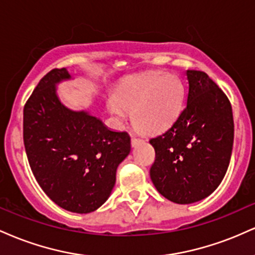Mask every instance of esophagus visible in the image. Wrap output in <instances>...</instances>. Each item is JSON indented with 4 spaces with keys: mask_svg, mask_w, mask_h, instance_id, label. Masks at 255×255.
Masks as SVG:
<instances>
[{
    "mask_svg": "<svg viewBox=\"0 0 255 255\" xmlns=\"http://www.w3.org/2000/svg\"><path fill=\"white\" fill-rule=\"evenodd\" d=\"M142 142V140L141 139H137V137H131V140H130V144H131V146H133V147H135L136 145H139V144H141Z\"/></svg>",
    "mask_w": 255,
    "mask_h": 255,
    "instance_id": "esophagus-1",
    "label": "esophagus"
}]
</instances>
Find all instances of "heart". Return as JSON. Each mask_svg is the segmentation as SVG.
Wrapping results in <instances>:
<instances>
[{
  "label": "heart",
  "mask_w": 255,
  "mask_h": 255,
  "mask_svg": "<svg viewBox=\"0 0 255 255\" xmlns=\"http://www.w3.org/2000/svg\"><path fill=\"white\" fill-rule=\"evenodd\" d=\"M184 86L175 74L152 72L126 81L108 99V109L122 124L133 113L134 126L153 135L168 129L176 121L184 103Z\"/></svg>",
  "instance_id": "heart-1"
}]
</instances>
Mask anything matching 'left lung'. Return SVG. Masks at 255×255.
Instances as JSON below:
<instances>
[{"mask_svg": "<svg viewBox=\"0 0 255 255\" xmlns=\"http://www.w3.org/2000/svg\"><path fill=\"white\" fill-rule=\"evenodd\" d=\"M184 109L165 131L152 137L156 160L150 176L176 204L203 200L217 189L229 166L234 120L229 99L206 73L187 71Z\"/></svg>", "mask_w": 255, "mask_h": 255, "instance_id": "left-lung-1", "label": "left lung"}]
</instances>
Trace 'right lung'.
<instances>
[{
	"label": "right lung",
	"instance_id": "1",
	"mask_svg": "<svg viewBox=\"0 0 255 255\" xmlns=\"http://www.w3.org/2000/svg\"><path fill=\"white\" fill-rule=\"evenodd\" d=\"M68 80L67 68L52 69L37 85L24 109V144L44 193L67 211L90 213L110 197L130 137L90 111L66 107L57 85Z\"/></svg>",
	"mask_w": 255,
	"mask_h": 255
}]
</instances>
